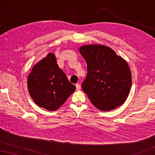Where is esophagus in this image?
<instances>
[{"label": "esophagus", "instance_id": "esophagus-1", "mask_svg": "<svg viewBox=\"0 0 155 155\" xmlns=\"http://www.w3.org/2000/svg\"><path fill=\"white\" fill-rule=\"evenodd\" d=\"M75 86H76V90H80V89H81V86H80V84H76Z\"/></svg>", "mask_w": 155, "mask_h": 155}]
</instances>
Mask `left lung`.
Wrapping results in <instances>:
<instances>
[{
  "label": "left lung",
  "instance_id": "1",
  "mask_svg": "<svg viewBox=\"0 0 155 155\" xmlns=\"http://www.w3.org/2000/svg\"><path fill=\"white\" fill-rule=\"evenodd\" d=\"M79 51L87 67L82 88L92 104L104 111L123 104L132 83L128 63L112 48L100 44L83 45Z\"/></svg>",
  "mask_w": 155,
  "mask_h": 155
}]
</instances>
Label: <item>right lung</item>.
<instances>
[{
	"label": "right lung",
	"mask_w": 155,
	"mask_h": 155,
	"mask_svg": "<svg viewBox=\"0 0 155 155\" xmlns=\"http://www.w3.org/2000/svg\"><path fill=\"white\" fill-rule=\"evenodd\" d=\"M27 87L36 104L48 111L61 107L76 88L58 67L52 53L34 65L27 78Z\"/></svg>",
	"instance_id": "add662e5"
}]
</instances>
